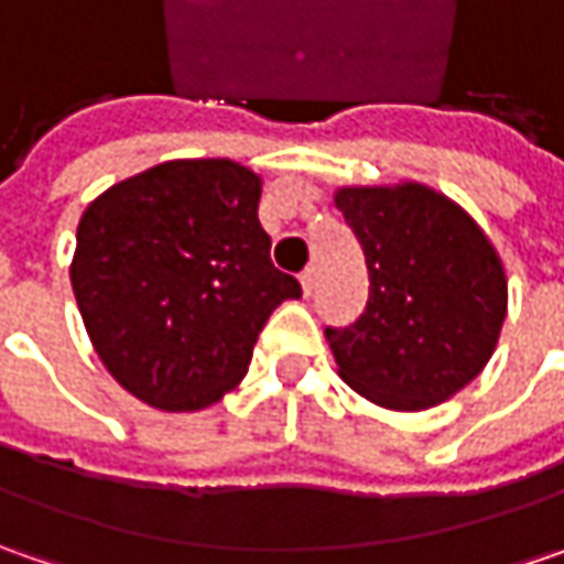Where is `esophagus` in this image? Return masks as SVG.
Returning a JSON list of instances; mask_svg holds the SVG:
<instances>
[{
  "label": "esophagus",
  "instance_id": "obj_1",
  "mask_svg": "<svg viewBox=\"0 0 564 564\" xmlns=\"http://www.w3.org/2000/svg\"><path fill=\"white\" fill-rule=\"evenodd\" d=\"M301 289H304V294H307V297L314 294V289H316V272L314 270H307L304 275H301Z\"/></svg>",
  "mask_w": 564,
  "mask_h": 564
}]
</instances>
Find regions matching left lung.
<instances>
[{
  "instance_id": "left-lung-1",
  "label": "left lung",
  "mask_w": 564,
  "mask_h": 564,
  "mask_svg": "<svg viewBox=\"0 0 564 564\" xmlns=\"http://www.w3.org/2000/svg\"><path fill=\"white\" fill-rule=\"evenodd\" d=\"M336 206L367 263V307L326 329L338 377L389 411L462 392L496 351L509 311L499 250L467 209L421 182L338 187Z\"/></svg>"
}]
</instances>
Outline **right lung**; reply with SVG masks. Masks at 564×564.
Segmentation results:
<instances>
[{"label":"right lung","mask_w":564,"mask_h":564,"mask_svg":"<svg viewBox=\"0 0 564 564\" xmlns=\"http://www.w3.org/2000/svg\"><path fill=\"white\" fill-rule=\"evenodd\" d=\"M263 182L231 160H172L102 191L77 223L72 289L121 389L200 411L248 373L270 314L301 297L257 219Z\"/></svg>","instance_id":"right-lung-1"}]
</instances>
